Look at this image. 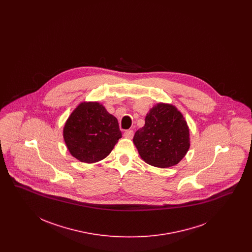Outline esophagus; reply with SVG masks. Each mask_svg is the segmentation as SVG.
<instances>
[{"mask_svg":"<svg viewBox=\"0 0 252 252\" xmlns=\"http://www.w3.org/2000/svg\"><path fill=\"white\" fill-rule=\"evenodd\" d=\"M133 135H134V132L133 130H126V131L124 133V136L126 137V138H127V139H132L133 138Z\"/></svg>","mask_w":252,"mask_h":252,"instance_id":"34e87169","label":"esophagus"}]
</instances>
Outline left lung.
<instances>
[{
  "mask_svg": "<svg viewBox=\"0 0 252 252\" xmlns=\"http://www.w3.org/2000/svg\"><path fill=\"white\" fill-rule=\"evenodd\" d=\"M187 123L178 108L158 103L149 110L145 124L137 130L133 143L144 161L167 168L178 164L190 147Z\"/></svg>",
  "mask_w": 252,
  "mask_h": 252,
  "instance_id": "1",
  "label": "left lung"
}]
</instances>
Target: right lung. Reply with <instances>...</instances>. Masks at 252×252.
<instances>
[{
    "instance_id": "right-lung-1",
    "label": "right lung",
    "mask_w": 252,
    "mask_h": 252,
    "mask_svg": "<svg viewBox=\"0 0 252 252\" xmlns=\"http://www.w3.org/2000/svg\"><path fill=\"white\" fill-rule=\"evenodd\" d=\"M63 137L72 157L94 163L109 155L122 132L117 119L103 105L83 102L66 121Z\"/></svg>"
}]
</instances>
